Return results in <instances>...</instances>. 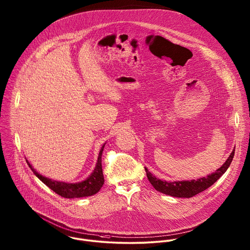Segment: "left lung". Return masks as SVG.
Masks as SVG:
<instances>
[{
  "instance_id": "8db88e82",
  "label": "left lung",
  "mask_w": 250,
  "mask_h": 250,
  "mask_svg": "<svg viewBox=\"0 0 250 250\" xmlns=\"http://www.w3.org/2000/svg\"><path fill=\"white\" fill-rule=\"evenodd\" d=\"M234 155L235 150H233L227 161L215 172L208 174L207 177H202L197 180L167 182L159 178H156L151 172H149V170L146 167L145 170L150 183L157 191L176 198H192L209 188L226 172V170L228 169L233 161Z\"/></svg>"
}]
</instances>
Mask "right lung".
I'll use <instances>...</instances> for the list:
<instances>
[{
	"label": "right lung",
	"instance_id": "obj_1",
	"mask_svg": "<svg viewBox=\"0 0 250 250\" xmlns=\"http://www.w3.org/2000/svg\"><path fill=\"white\" fill-rule=\"evenodd\" d=\"M105 144L101 147V150L98 155L97 163L95 166L94 170L92 173L84 180L82 182L78 183H65V182H60L56 180H52L50 178L44 177L41 174H39L33 167L32 166L28 163L26 160L29 167L31 170L34 172V174L43 183L45 184L49 189H51L54 193L57 195L66 198V199H74V198H83V197H88L95 195L101 187L104 184V176H103V171H102V164H101V156L102 152L104 149Z\"/></svg>",
	"mask_w": 250,
	"mask_h": 250
}]
</instances>
